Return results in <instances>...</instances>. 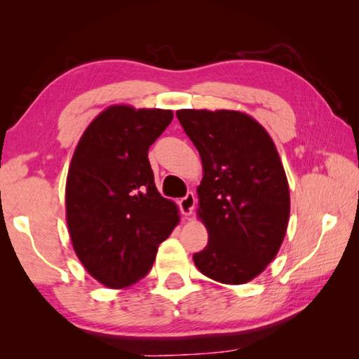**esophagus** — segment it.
Segmentation results:
<instances>
[{"mask_svg": "<svg viewBox=\"0 0 359 359\" xmlns=\"http://www.w3.org/2000/svg\"><path fill=\"white\" fill-rule=\"evenodd\" d=\"M194 204H196V198H194L193 191H188L184 198L179 199V208L184 215H191Z\"/></svg>", "mask_w": 359, "mask_h": 359, "instance_id": "esophagus-1", "label": "esophagus"}]
</instances>
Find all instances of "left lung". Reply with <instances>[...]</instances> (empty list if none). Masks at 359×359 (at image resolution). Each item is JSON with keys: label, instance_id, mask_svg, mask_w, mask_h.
Here are the masks:
<instances>
[{"label": "left lung", "instance_id": "8db88e82", "mask_svg": "<svg viewBox=\"0 0 359 359\" xmlns=\"http://www.w3.org/2000/svg\"><path fill=\"white\" fill-rule=\"evenodd\" d=\"M201 155L198 215L209 233L193 261L204 276L228 285L250 282L280 248L290 190L271 136L238 111L175 112Z\"/></svg>", "mask_w": 359, "mask_h": 359}]
</instances>
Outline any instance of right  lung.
Masks as SVG:
<instances>
[{"mask_svg": "<svg viewBox=\"0 0 359 359\" xmlns=\"http://www.w3.org/2000/svg\"><path fill=\"white\" fill-rule=\"evenodd\" d=\"M172 111L111 106L79 141L66 180V222L77 258L109 288L149 274L177 226V205L158 193L149 149Z\"/></svg>", "mask_w": 359, "mask_h": 359, "instance_id": "1", "label": "right lung"}]
</instances>
